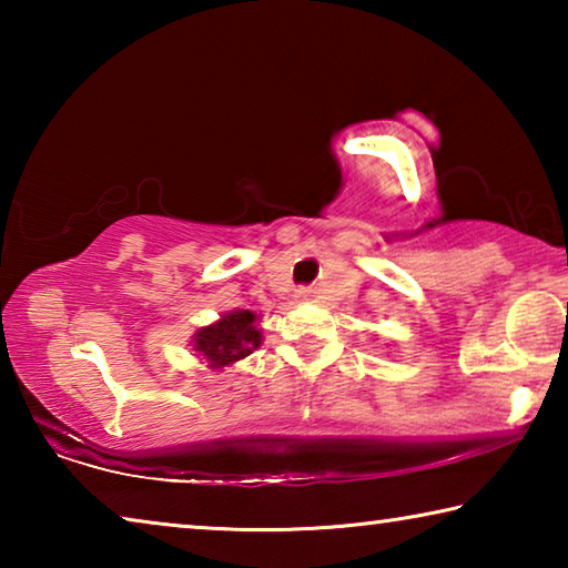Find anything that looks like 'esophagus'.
<instances>
[{
  "mask_svg": "<svg viewBox=\"0 0 568 568\" xmlns=\"http://www.w3.org/2000/svg\"><path fill=\"white\" fill-rule=\"evenodd\" d=\"M311 287H297L295 291V297H301V301H307V297H311Z\"/></svg>",
  "mask_w": 568,
  "mask_h": 568,
  "instance_id": "obj_1",
  "label": "esophagus"
}]
</instances>
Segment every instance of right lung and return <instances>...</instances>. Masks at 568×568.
<instances>
[{
	"label": "right lung",
	"mask_w": 568,
	"mask_h": 568,
	"mask_svg": "<svg viewBox=\"0 0 568 568\" xmlns=\"http://www.w3.org/2000/svg\"><path fill=\"white\" fill-rule=\"evenodd\" d=\"M257 345H261V331L255 328V315L250 311L230 313L195 335V351L203 353L213 368L245 358Z\"/></svg>",
	"instance_id": "obj_1"
}]
</instances>
